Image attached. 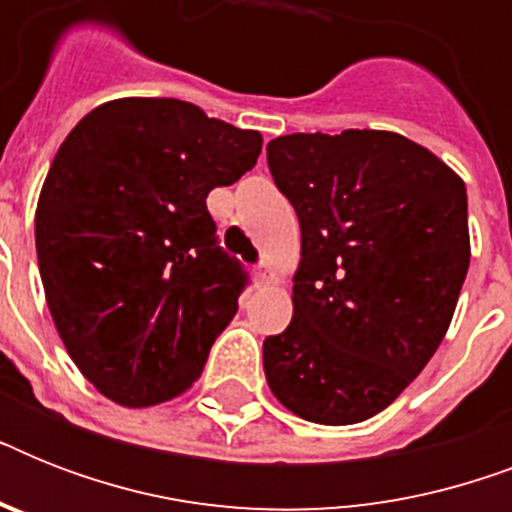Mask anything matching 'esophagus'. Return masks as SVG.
<instances>
[{"label": "esophagus", "mask_w": 512, "mask_h": 512, "mask_svg": "<svg viewBox=\"0 0 512 512\" xmlns=\"http://www.w3.org/2000/svg\"><path fill=\"white\" fill-rule=\"evenodd\" d=\"M255 276H257V284H273V281H276V271H273L268 263L257 265Z\"/></svg>", "instance_id": "34e87169"}]
</instances>
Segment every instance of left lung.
Instances as JSON below:
<instances>
[{
    "mask_svg": "<svg viewBox=\"0 0 512 512\" xmlns=\"http://www.w3.org/2000/svg\"><path fill=\"white\" fill-rule=\"evenodd\" d=\"M268 167L303 239L292 321L263 342L265 380L303 420L364 422L452 324L470 265L465 183L385 130L284 135L268 143Z\"/></svg>",
    "mask_w": 512,
    "mask_h": 512,
    "instance_id": "8db88e82",
    "label": "left lung"
}]
</instances>
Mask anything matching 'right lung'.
Here are the masks:
<instances>
[{
	"label": "right lung",
	"instance_id": "add662e5",
	"mask_svg": "<svg viewBox=\"0 0 512 512\" xmlns=\"http://www.w3.org/2000/svg\"><path fill=\"white\" fill-rule=\"evenodd\" d=\"M263 135L175 98L92 108L52 159L36 257L55 329L79 372L140 409L199 380L247 273L217 247L207 193L257 164Z\"/></svg>",
	"mask_w": 512,
	"mask_h": 512
}]
</instances>
